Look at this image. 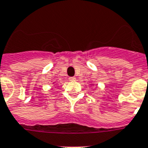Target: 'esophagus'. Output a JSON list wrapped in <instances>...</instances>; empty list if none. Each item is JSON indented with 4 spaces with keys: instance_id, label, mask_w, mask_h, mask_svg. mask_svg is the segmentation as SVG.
Returning a JSON list of instances; mask_svg holds the SVG:
<instances>
[{
    "instance_id": "1",
    "label": "esophagus",
    "mask_w": 148,
    "mask_h": 148,
    "mask_svg": "<svg viewBox=\"0 0 148 148\" xmlns=\"http://www.w3.org/2000/svg\"><path fill=\"white\" fill-rule=\"evenodd\" d=\"M75 80H76V78L74 77H69L70 82H74Z\"/></svg>"
}]
</instances>
